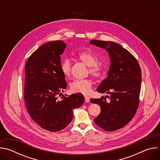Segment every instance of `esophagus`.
<instances>
[{
    "mask_svg": "<svg viewBox=\"0 0 160 160\" xmlns=\"http://www.w3.org/2000/svg\"><path fill=\"white\" fill-rule=\"evenodd\" d=\"M85 101L86 102H88L90 101V98L87 96H85Z\"/></svg>",
    "mask_w": 160,
    "mask_h": 160,
    "instance_id": "1",
    "label": "esophagus"
}]
</instances>
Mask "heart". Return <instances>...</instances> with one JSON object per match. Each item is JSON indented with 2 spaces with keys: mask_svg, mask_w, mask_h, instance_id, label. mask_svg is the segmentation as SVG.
Wrapping results in <instances>:
<instances>
[{
  "mask_svg": "<svg viewBox=\"0 0 160 160\" xmlns=\"http://www.w3.org/2000/svg\"><path fill=\"white\" fill-rule=\"evenodd\" d=\"M77 58L85 65L89 67V73L95 78H100L103 75V69L98 64L99 58L94 53L89 51H82ZM61 71L66 77H70L72 72V63L70 59H66L61 64ZM92 82L89 79L76 80L71 84V90L75 93L88 94L92 90Z\"/></svg>",
  "mask_w": 160,
  "mask_h": 160,
  "instance_id": "1",
  "label": "heart"
}]
</instances>
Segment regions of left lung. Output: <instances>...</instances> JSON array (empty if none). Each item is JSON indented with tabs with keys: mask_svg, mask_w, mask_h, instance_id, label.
<instances>
[{
	"mask_svg": "<svg viewBox=\"0 0 160 160\" xmlns=\"http://www.w3.org/2000/svg\"><path fill=\"white\" fill-rule=\"evenodd\" d=\"M90 43L106 49L111 62L108 77L97 89L98 92L109 96L90 99L91 102L98 104L101 109L94 120L107 132L115 131L132 120L139 107L141 68L135 57L118 43L98 40H90Z\"/></svg>",
	"mask_w": 160,
	"mask_h": 160,
	"instance_id": "1",
	"label": "left lung"
}]
</instances>
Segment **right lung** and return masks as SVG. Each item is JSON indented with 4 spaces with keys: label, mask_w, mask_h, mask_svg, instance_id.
I'll return each mask as SVG.
<instances>
[{
    "label": "right lung",
    "mask_w": 160,
    "mask_h": 160,
    "mask_svg": "<svg viewBox=\"0 0 160 160\" xmlns=\"http://www.w3.org/2000/svg\"><path fill=\"white\" fill-rule=\"evenodd\" d=\"M66 47L61 40L45 43L32 53L25 66L24 98L28 112L41 128L53 132L69 125L73 110L84 101L80 93L58 98L67 87L60 56Z\"/></svg>",
    "instance_id": "1"
}]
</instances>
